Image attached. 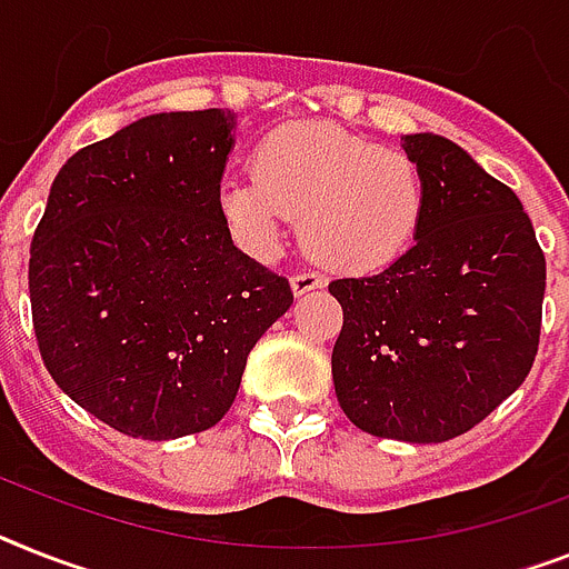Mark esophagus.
Here are the masks:
<instances>
[{
    "label": "esophagus",
    "instance_id": "esophagus-1",
    "mask_svg": "<svg viewBox=\"0 0 569 569\" xmlns=\"http://www.w3.org/2000/svg\"><path fill=\"white\" fill-rule=\"evenodd\" d=\"M319 288H326V279H322L319 273H308V270H302V273L290 276V290H293V296H305Z\"/></svg>",
    "mask_w": 569,
    "mask_h": 569
}]
</instances>
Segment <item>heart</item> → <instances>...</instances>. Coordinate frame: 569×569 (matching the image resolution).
<instances>
[{"label": "heart", "mask_w": 569, "mask_h": 569, "mask_svg": "<svg viewBox=\"0 0 569 569\" xmlns=\"http://www.w3.org/2000/svg\"><path fill=\"white\" fill-rule=\"evenodd\" d=\"M218 209L247 250H273L290 214L313 258L369 273L416 243L427 186L407 150L331 121H293L258 142L252 177L220 182Z\"/></svg>", "instance_id": "heart-1"}]
</instances>
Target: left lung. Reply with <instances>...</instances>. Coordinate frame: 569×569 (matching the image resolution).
I'll use <instances>...</instances> for the list:
<instances>
[{"label":"left lung","mask_w":569,"mask_h":569,"mask_svg":"<svg viewBox=\"0 0 569 569\" xmlns=\"http://www.w3.org/2000/svg\"><path fill=\"white\" fill-rule=\"evenodd\" d=\"M427 209L416 243L375 276L335 279V392L351 425L430 445L468 433L527 380L547 261L518 194L436 133L403 136Z\"/></svg>","instance_id":"1"}]
</instances>
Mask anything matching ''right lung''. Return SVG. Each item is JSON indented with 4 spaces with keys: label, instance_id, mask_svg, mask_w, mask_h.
<instances>
[{
    "label": "right lung",
    "instance_id": "right-lung-1",
    "mask_svg": "<svg viewBox=\"0 0 569 569\" xmlns=\"http://www.w3.org/2000/svg\"><path fill=\"white\" fill-rule=\"evenodd\" d=\"M234 112H157L66 159L31 241L42 363L66 396L150 442L232 407L252 346L293 305L232 243L218 186Z\"/></svg>",
    "mask_w": 569,
    "mask_h": 569
}]
</instances>
